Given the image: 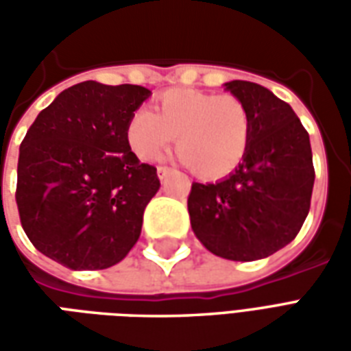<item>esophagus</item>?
Masks as SVG:
<instances>
[{"label":"esophagus","instance_id":"esophagus-1","mask_svg":"<svg viewBox=\"0 0 351 351\" xmlns=\"http://www.w3.org/2000/svg\"><path fill=\"white\" fill-rule=\"evenodd\" d=\"M171 173H173V169L171 167H165V165H160V167H158V176H160L161 182H163V180H165V178L171 175Z\"/></svg>","mask_w":351,"mask_h":351}]
</instances>
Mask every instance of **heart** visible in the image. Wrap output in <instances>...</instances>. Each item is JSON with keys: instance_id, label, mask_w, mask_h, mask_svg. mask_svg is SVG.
I'll return each mask as SVG.
<instances>
[{"instance_id": "b5f03b06", "label": "heart", "mask_w": 351, "mask_h": 351, "mask_svg": "<svg viewBox=\"0 0 351 351\" xmlns=\"http://www.w3.org/2000/svg\"><path fill=\"white\" fill-rule=\"evenodd\" d=\"M175 137L180 160L201 178L231 175L250 148L252 120L233 95L173 88L156 99L154 112L135 110L125 125L131 152L154 161Z\"/></svg>"}]
</instances>
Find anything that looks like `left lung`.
Instances as JSON below:
<instances>
[{
  "label": "left lung",
  "mask_w": 351,
  "mask_h": 351,
  "mask_svg": "<svg viewBox=\"0 0 351 351\" xmlns=\"http://www.w3.org/2000/svg\"><path fill=\"white\" fill-rule=\"evenodd\" d=\"M252 120L250 148L235 173L191 184V229L206 250L231 261H256L284 248L301 231L314 188L306 130L286 101L248 80L223 84Z\"/></svg>",
  "instance_id": "1"
}]
</instances>
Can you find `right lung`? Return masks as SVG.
<instances>
[{"instance_id": "1", "label": "right lung", "mask_w": 351, "mask_h": 351, "mask_svg": "<svg viewBox=\"0 0 351 351\" xmlns=\"http://www.w3.org/2000/svg\"><path fill=\"white\" fill-rule=\"evenodd\" d=\"M152 95L86 80L43 108L20 145L16 205L37 250L73 271L120 263L160 190L156 167L131 152L125 125Z\"/></svg>"}]
</instances>
